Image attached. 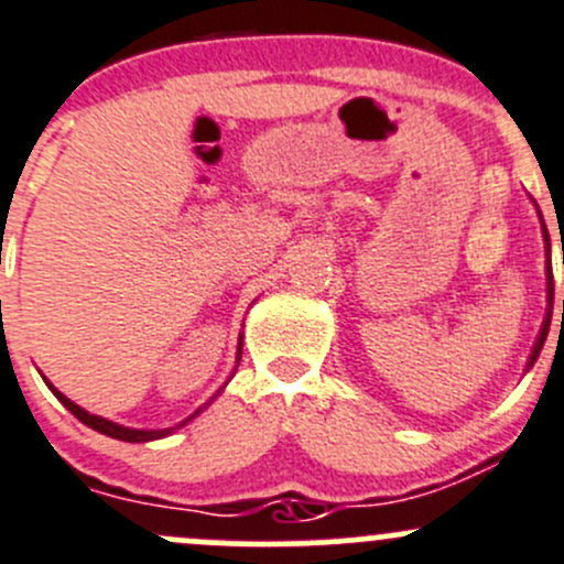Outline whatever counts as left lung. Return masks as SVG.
<instances>
[{"mask_svg": "<svg viewBox=\"0 0 564 564\" xmlns=\"http://www.w3.org/2000/svg\"><path fill=\"white\" fill-rule=\"evenodd\" d=\"M545 238H549V236H545ZM549 304H554V276H551V271H549ZM545 334H549V326H543V332H540L538 343H534L532 356H529V367H532V365H534V359H538L540 348H543V343H545Z\"/></svg>", "mask_w": 564, "mask_h": 564, "instance_id": "obj_1", "label": "left lung"}]
</instances>
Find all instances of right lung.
<instances>
[{
	"label": "right lung",
	"instance_id": "right-lung-1",
	"mask_svg": "<svg viewBox=\"0 0 564 564\" xmlns=\"http://www.w3.org/2000/svg\"><path fill=\"white\" fill-rule=\"evenodd\" d=\"M238 361H241V343H238ZM43 381H46V378H43ZM46 383H48V381H46ZM48 389H52V392L57 394L59 403H63L65 409H68L70 414L76 416V420L85 422V425L93 427V431L104 433V436L120 438V442H133V444L155 442V438H164V436H170L172 431H175V427H164V431H133V427H122V425H117V422H109V420H104V416H95V414H90V411H85V409H82V405H76L74 400L65 398L63 392H57V389H54L52 383H48ZM205 405H208V403H205ZM205 405H203V409H205ZM203 409L194 411V414L188 416V420H194V416H197ZM188 420H186V422H188ZM186 422H181V425H177V427H183V425H186Z\"/></svg>",
	"mask_w": 564,
	"mask_h": 564
}]
</instances>
